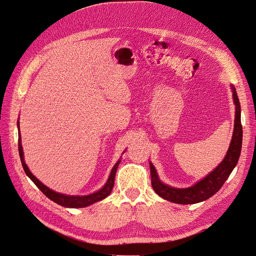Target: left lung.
I'll use <instances>...</instances> for the list:
<instances>
[{"mask_svg": "<svg viewBox=\"0 0 256 256\" xmlns=\"http://www.w3.org/2000/svg\"><path fill=\"white\" fill-rule=\"evenodd\" d=\"M233 90V99L236 105L235 113V126L233 136L230 144V148L226 154L224 160L216 166L210 174H207L204 178L197 182L190 188L178 189L172 188L162 182L154 166L150 162V170H151V184L154 191L164 199L178 203V204H194L202 202L208 198L214 196L224 184L230 172H233L235 166L238 164V160L242 148V124H241V107L236 92V88L232 86Z\"/></svg>", "mask_w": 256, "mask_h": 256, "instance_id": "left-lung-1", "label": "left lung"}]
</instances>
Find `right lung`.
Wrapping results in <instances>:
<instances>
[{
  "label": "right lung",
  "instance_id": "add662e5",
  "mask_svg": "<svg viewBox=\"0 0 256 256\" xmlns=\"http://www.w3.org/2000/svg\"><path fill=\"white\" fill-rule=\"evenodd\" d=\"M18 126V150H19V155H20V160L21 164L23 166V170H24L26 176L36 184V187L46 195L49 199H51L52 201H54L55 203L64 206V207H72V208H80V207H86L92 203L98 202L100 200H103L104 198H106L112 191V188L114 186V178H115V174H116V170L118 168V164L120 160H118L116 162L115 166H113L109 178L106 182V184H104V187L102 189H100L99 191L86 195V196H69V195H65V194H61V193H57L51 189H49L47 186H44L42 182H40L28 170V166L24 162V157H23V151H22V146H21V134L19 132V122H17Z\"/></svg>",
  "mask_w": 256,
  "mask_h": 256
}]
</instances>
